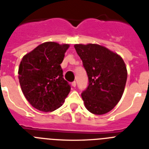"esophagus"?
Segmentation results:
<instances>
[{"instance_id":"esophagus-1","label":"esophagus","mask_w":149,"mask_h":149,"mask_svg":"<svg viewBox=\"0 0 149 149\" xmlns=\"http://www.w3.org/2000/svg\"><path fill=\"white\" fill-rule=\"evenodd\" d=\"M76 86H77V83H76V81H73L72 83V87H76Z\"/></svg>"}]
</instances>
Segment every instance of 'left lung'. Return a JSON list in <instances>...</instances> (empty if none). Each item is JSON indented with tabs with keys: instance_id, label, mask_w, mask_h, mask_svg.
Instances as JSON below:
<instances>
[{
	"instance_id": "8db88e82",
	"label": "left lung",
	"mask_w": 149,
	"mask_h": 149,
	"mask_svg": "<svg viewBox=\"0 0 149 149\" xmlns=\"http://www.w3.org/2000/svg\"><path fill=\"white\" fill-rule=\"evenodd\" d=\"M74 48L83 61L89 85L81 93L86 108L101 115L118 104L125 91L127 68L123 58L97 44H77Z\"/></svg>"
}]
</instances>
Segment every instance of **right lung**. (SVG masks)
<instances>
[{
    "label": "right lung",
    "instance_id": "add662e5",
    "mask_svg": "<svg viewBox=\"0 0 149 149\" xmlns=\"http://www.w3.org/2000/svg\"><path fill=\"white\" fill-rule=\"evenodd\" d=\"M70 45L47 42L23 56L18 79L27 100L38 111L51 112L63 105L70 92L60 64Z\"/></svg>",
    "mask_w": 149,
    "mask_h": 149
}]
</instances>
